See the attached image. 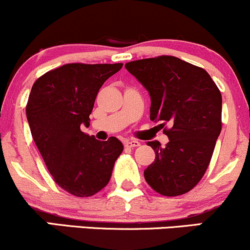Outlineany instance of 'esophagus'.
Instances as JSON below:
<instances>
[{"instance_id":"obj_1","label":"esophagus","mask_w":250,"mask_h":250,"mask_svg":"<svg viewBox=\"0 0 250 250\" xmlns=\"http://www.w3.org/2000/svg\"><path fill=\"white\" fill-rule=\"evenodd\" d=\"M124 145H125V147H127V148H133V147L139 146L140 143L138 142V140H125Z\"/></svg>"}]
</instances>
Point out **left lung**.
Wrapping results in <instances>:
<instances>
[{"mask_svg":"<svg viewBox=\"0 0 250 250\" xmlns=\"http://www.w3.org/2000/svg\"><path fill=\"white\" fill-rule=\"evenodd\" d=\"M151 97L150 119L169 124L165 147L147 142L156 159L144 171L163 196H179L197 186L211 161L222 130V95L206 69L171 55L125 64Z\"/></svg>","mask_w":250,"mask_h":250,"instance_id":"8db88e82","label":"left lung"}]
</instances>
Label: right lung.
<instances>
[{
    "mask_svg": "<svg viewBox=\"0 0 250 250\" xmlns=\"http://www.w3.org/2000/svg\"><path fill=\"white\" fill-rule=\"evenodd\" d=\"M123 63H66L44 73L33 85L26 106L36 146L55 183L77 197H89L110 182L124 150L110 137L97 140L89 126L98 92Z\"/></svg>",
    "mask_w": 250,
    "mask_h": 250,
    "instance_id": "add662e5",
    "label": "right lung"
}]
</instances>
